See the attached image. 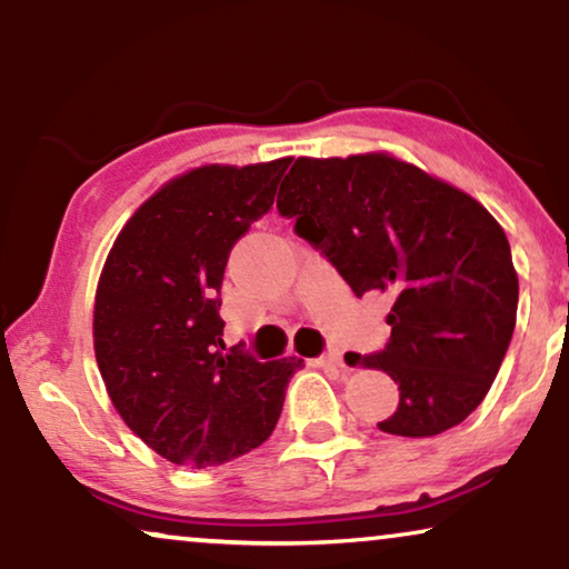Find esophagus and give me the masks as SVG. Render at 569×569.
Returning <instances> with one entry per match:
<instances>
[{
  "label": "esophagus",
  "instance_id": "34e87169",
  "mask_svg": "<svg viewBox=\"0 0 569 569\" xmlns=\"http://www.w3.org/2000/svg\"><path fill=\"white\" fill-rule=\"evenodd\" d=\"M313 365H316V368H339V370H345V360H341L339 352H329V355L316 357Z\"/></svg>",
  "mask_w": 569,
  "mask_h": 569
}]
</instances>
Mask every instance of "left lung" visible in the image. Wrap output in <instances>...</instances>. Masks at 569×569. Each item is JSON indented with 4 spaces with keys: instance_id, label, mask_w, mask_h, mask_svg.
<instances>
[{
    "instance_id": "1",
    "label": "left lung",
    "mask_w": 569,
    "mask_h": 569,
    "mask_svg": "<svg viewBox=\"0 0 569 569\" xmlns=\"http://www.w3.org/2000/svg\"><path fill=\"white\" fill-rule=\"evenodd\" d=\"M277 209L357 298L386 292L391 339L362 365L399 383L378 427L430 438L485 399L518 313L510 243L492 214L440 178L386 152L298 158Z\"/></svg>"
}]
</instances>
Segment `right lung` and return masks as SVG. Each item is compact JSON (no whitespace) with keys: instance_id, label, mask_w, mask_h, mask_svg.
<instances>
[{"instance_id":"add662e5","label":"right lung","mask_w":569,"mask_h":569,"mask_svg":"<svg viewBox=\"0 0 569 569\" xmlns=\"http://www.w3.org/2000/svg\"><path fill=\"white\" fill-rule=\"evenodd\" d=\"M290 158L204 166L131 214L96 292L92 339L123 422L170 463L207 469L259 448L302 360L222 352L220 290L232 246L274 204Z\"/></svg>"}]
</instances>
